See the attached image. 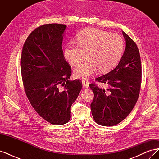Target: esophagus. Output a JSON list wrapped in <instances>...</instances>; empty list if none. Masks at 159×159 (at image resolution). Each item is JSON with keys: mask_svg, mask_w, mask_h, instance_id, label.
<instances>
[{"mask_svg": "<svg viewBox=\"0 0 159 159\" xmlns=\"http://www.w3.org/2000/svg\"><path fill=\"white\" fill-rule=\"evenodd\" d=\"M82 84L84 88H88L89 87V82L87 80H82Z\"/></svg>", "mask_w": 159, "mask_h": 159, "instance_id": "obj_1", "label": "esophagus"}]
</instances>
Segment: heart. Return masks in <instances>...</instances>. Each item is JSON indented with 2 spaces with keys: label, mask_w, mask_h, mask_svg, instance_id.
Wrapping results in <instances>:
<instances>
[{
  "label": "heart",
  "mask_w": 159,
  "mask_h": 159,
  "mask_svg": "<svg viewBox=\"0 0 159 159\" xmlns=\"http://www.w3.org/2000/svg\"><path fill=\"white\" fill-rule=\"evenodd\" d=\"M123 38L96 28L81 32L78 36V44L70 43L66 46L64 55L71 65H78L85 58L88 60L74 71L75 78L87 80L99 69L107 72L116 66L124 52Z\"/></svg>",
  "instance_id": "heart-1"
}]
</instances>
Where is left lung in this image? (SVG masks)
Returning a JSON list of instances; mask_svg holds the SVG:
<instances>
[{"mask_svg":"<svg viewBox=\"0 0 159 159\" xmlns=\"http://www.w3.org/2000/svg\"><path fill=\"white\" fill-rule=\"evenodd\" d=\"M126 42L125 50L119 63L108 74L97 78L100 83L107 84L105 90L95 84H90L94 98L91 103L93 119L102 126H113L121 123L131 113L140 93L142 68L137 44L122 32Z\"/></svg>","mask_w":159,"mask_h":159,"instance_id":"obj_1","label":"left lung"}]
</instances>
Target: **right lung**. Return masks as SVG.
Wrapping results in <instances>:
<instances>
[{"label": "right lung", "mask_w": 159, "mask_h": 159, "mask_svg": "<svg viewBox=\"0 0 159 159\" xmlns=\"http://www.w3.org/2000/svg\"><path fill=\"white\" fill-rule=\"evenodd\" d=\"M66 25L48 24L34 30L24 44L21 74L27 98L36 113L48 123L64 125L82 88L71 81V68L65 60L62 41Z\"/></svg>", "instance_id": "obj_1"}]
</instances>
